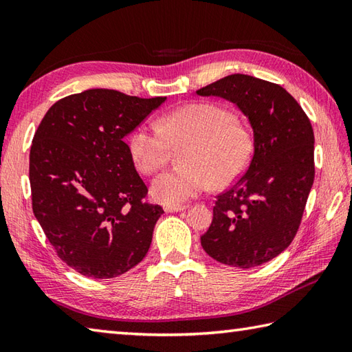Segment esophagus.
<instances>
[{
    "label": "esophagus",
    "mask_w": 352,
    "mask_h": 352,
    "mask_svg": "<svg viewBox=\"0 0 352 352\" xmlns=\"http://www.w3.org/2000/svg\"><path fill=\"white\" fill-rule=\"evenodd\" d=\"M186 208H188V206H184V204L164 206V212H166V213H172V212H183V210H186Z\"/></svg>",
    "instance_id": "1"
}]
</instances>
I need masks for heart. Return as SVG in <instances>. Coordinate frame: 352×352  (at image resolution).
<instances>
[{"label":"heart","instance_id":"1","mask_svg":"<svg viewBox=\"0 0 352 352\" xmlns=\"http://www.w3.org/2000/svg\"><path fill=\"white\" fill-rule=\"evenodd\" d=\"M183 169L166 170L151 184L162 204H180L199 192L235 182L253 154L250 131L218 103H188L160 117L157 126H137L128 148L135 168L151 175L166 164L172 148H183Z\"/></svg>","mask_w":352,"mask_h":352}]
</instances>
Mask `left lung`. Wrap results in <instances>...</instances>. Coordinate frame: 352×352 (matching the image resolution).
<instances>
[{
	"label": "left lung",
	"mask_w": 352,
	"mask_h": 352,
	"mask_svg": "<svg viewBox=\"0 0 352 352\" xmlns=\"http://www.w3.org/2000/svg\"><path fill=\"white\" fill-rule=\"evenodd\" d=\"M243 111L253 129L245 174L217 197L204 252L218 263L252 268L276 258L298 233L314 182V133L293 96L273 82L230 74L199 88Z\"/></svg>",
	"instance_id": "1"
}]
</instances>
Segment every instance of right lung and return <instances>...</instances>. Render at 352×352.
Instances as JSON below:
<instances>
[{
	"label": "right lung",
	"instance_id": "obj_1",
	"mask_svg": "<svg viewBox=\"0 0 352 352\" xmlns=\"http://www.w3.org/2000/svg\"><path fill=\"white\" fill-rule=\"evenodd\" d=\"M166 98L94 88L58 100L30 148L32 208L58 256L93 279L126 273L146 256L163 209L123 139Z\"/></svg>",
	"mask_w": 352,
	"mask_h": 352
}]
</instances>
